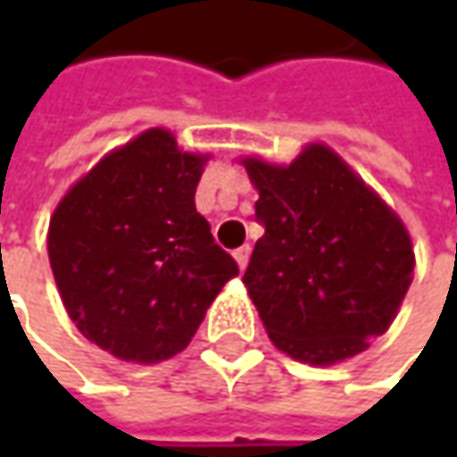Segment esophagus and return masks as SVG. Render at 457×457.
I'll use <instances>...</instances> for the list:
<instances>
[{"mask_svg":"<svg viewBox=\"0 0 457 457\" xmlns=\"http://www.w3.org/2000/svg\"><path fill=\"white\" fill-rule=\"evenodd\" d=\"M249 254H252V246H249V244L238 246L237 252H234V259H237L238 270H246V264H249Z\"/></svg>","mask_w":457,"mask_h":457,"instance_id":"esophagus-1","label":"esophagus"}]
</instances>
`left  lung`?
Masks as SVG:
<instances>
[{"label": "left lung", "instance_id": "1", "mask_svg": "<svg viewBox=\"0 0 457 457\" xmlns=\"http://www.w3.org/2000/svg\"><path fill=\"white\" fill-rule=\"evenodd\" d=\"M259 190L244 285L272 343L312 366L386 333L412 285V238L395 211L325 145L287 167L246 157Z\"/></svg>", "mask_w": 457, "mask_h": 457}]
</instances>
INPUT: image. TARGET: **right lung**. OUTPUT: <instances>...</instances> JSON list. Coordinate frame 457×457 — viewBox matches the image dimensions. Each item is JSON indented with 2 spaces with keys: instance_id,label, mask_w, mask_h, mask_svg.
Returning <instances> with one entry per match:
<instances>
[{
  "instance_id": "obj_1",
  "label": "right lung",
  "mask_w": 457,
  "mask_h": 457,
  "mask_svg": "<svg viewBox=\"0 0 457 457\" xmlns=\"http://www.w3.org/2000/svg\"><path fill=\"white\" fill-rule=\"evenodd\" d=\"M205 162L167 129H147L83 175L50 219L47 256L62 305L116 359L180 353L238 274L195 211Z\"/></svg>"
}]
</instances>
